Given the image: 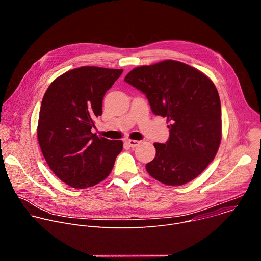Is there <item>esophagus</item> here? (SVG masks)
Segmentation results:
<instances>
[{
  "instance_id": "1",
  "label": "esophagus",
  "mask_w": 261,
  "mask_h": 261,
  "mask_svg": "<svg viewBox=\"0 0 261 261\" xmlns=\"http://www.w3.org/2000/svg\"><path fill=\"white\" fill-rule=\"evenodd\" d=\"M126 143H127L130 147H135V146L139 143V141H137V140H132V139H127V140H126Z\"/></svg>"
}]
</instances>
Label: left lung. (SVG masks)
<instances>
[{"label": "left lung", "instance_id": "8db88e82", "mask_svg": "<svg viewBox=\"0 0 261 261\" xmlns=\"http://www.w3.org/2000/svg\"><path fill=\"white\" fill-rule=\"evenodd\" d=\"M125 82L146 96L154 115L169 123V138L154 143L156 156L145 165L147 172L169 186L194 179L214 160L221 141V103L213 82L172 60L137 67Z\"/></svg>", "mask_w": 261, "mask_h": 261}]
</instances>
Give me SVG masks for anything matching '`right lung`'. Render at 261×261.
Segmentation results:
<instances>
[{
    "label": "right lung",
    "instance_id": "1",
    "mask_svg": "<svg viewBox=\"0 0 261 261\" xmlns=\"http://www.w3.org/2000/svg\"><path fill=\"white\" fill-rule=\"evenodd\" d=\"M123 69L81 67L55 80L42 99L38 141L54 173L70 187L84 189L102 181L123 150L122 140L92 133L102 115L105 93Z\"/></svg>",
    "mask_w": 261,
    "mask_h": 261
}]
</instances>
